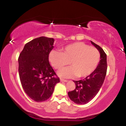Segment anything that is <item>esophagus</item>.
<instances>
[{"instance_id":"obj_1","label":"esophagus","mask_w":126,"mask_h":126,"mask_svg":"<svg viewBox=\"0 0 126 126\" xmlns=\"http://www.w3.org/2000/svg\"><path fill=\"white\" fill-rule=\"evenodd\" d=\"M60 81L61 82H67V80H66V79H60Z\"/></svg>"}]
</instances>
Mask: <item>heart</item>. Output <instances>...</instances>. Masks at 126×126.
<instances>
[{"mask_svg": "<svg viewBox=\"0 0 126 126\" xmlns=\"http://www.w3.org/2000/svg\"><path fill=\"white\" fill-rule=\"evenodd\" d=\"M62 52L52 50L49 54V61L54 69L60 70L59 76L69 78L77 76L85 78L90 75L98 67L101 55L97 48L82 42H76L64 46Z\"/></svg>", "mask_w": 126, "mask_h": 126, "instance_id": "1", "label": "heart"}]
</instances>
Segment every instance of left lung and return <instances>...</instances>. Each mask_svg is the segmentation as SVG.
<instances>
[{
    "instance_id": "left-lung-1",
    "label": "left lung",
    "mask_w": 126,
    "mask_h": 126,
    "mask_svg": "<svg viewBox=\"0 0 126 126\" xmlns=\"http://www.w3.org/2000/svg\"><path fill=\"white\" fill-rule=\"evenodd\" d=\"M99 51L101 60L97 68L90 75L80 80H73L76 88L68 92V95L72 101L77 104L88 103L96 96L103 84L106 76L107 63V54L100 46L91 41Z\"/></svg>"
}]
</instances>
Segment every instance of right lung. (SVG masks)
Listing matches in <instances>:
<instances>
[{"label": "right lung", "instance_id": "obj_1", "mask_svg": "<svg viewBox=\"0 0 126 126\" xmlns=\"http://www.w3.org/2000/svg\"><path fill=\"white\" fill-rule=\"evenodd\" d=\"M54 40L40 37L25 45L18 58L19 75L23 89L36 102L51 96L60 79L50 64L48 56Z\"/></svg>", "mask_w": 126, "mask_h": 126}]
</instances>
